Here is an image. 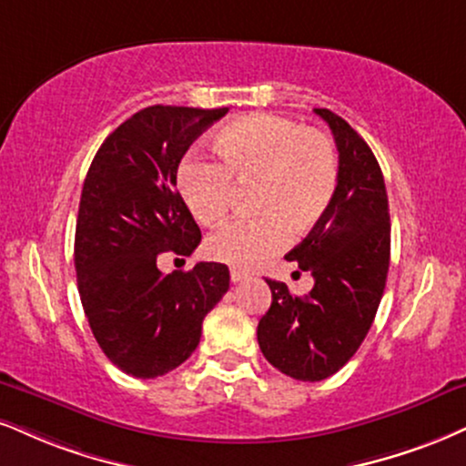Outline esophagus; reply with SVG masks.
<instances>
[{
  "label": "esophagus",
  "mask_w": 466,
  "mask_h": 466,
  "mask_svg": "<svg viewBox=\"0 0 466 466\" xmlns=\"http://www.w3.org/2000/svg\"><path fill=\"white\" fill-rule=\"evenodd\" d=\"M248 277H250V274L244 272V269H238V268L231 269V280H233V283H242V280H246Z\"/></svg>",
  "instance_id": "esophagus-1"
}]
</instances>
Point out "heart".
<instances>
[{"mask_svg": "<svg viewBox=\"0 0 466 466\" xmlns=\"http://www.w3.org/2000/svg\"><path fill=\"white\" fill-rule=\"evenodd\" d=\"M222 166L189 155L177 186L200 224L220 222L235 183L257 181L252 209L259 216L222 224L207 239L211 259L252 268L324 220L339 187V157L329 136L274 114H248L216 131Z\"/></svg>", "mask_w": 466, "mask_h": 466, "instance_id": "1", "label": "heart"}]
</instances>
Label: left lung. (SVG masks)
Instances as JSON below:
<instances>
[{
	"label": "left lung",
	"instance_id": "8db88e82",
	"mask_svg": "<svg viewBox=\"0 0 466 466\" xmlns=\"http://www.w3.org/2000/svg\"><path fill=\"white\" fill-rule=\"evenodd\" d=\"M339 151V187L329 214L287 252L315 280L307 296L266 280L272 304L257 326L266 359L285 376L318 382L352 359L376 318L391 257V220L376 155L341 116L326 107Z\"/></svg>",
	"mask_w": 466,
	"mask_h": 466
}]
</instances>
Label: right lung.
Here are the masks:
<instances>
[{
  "label": "right lung",
  "instance_id": "right-lung-1",
  "mask_svg": "<svg viewBox=\"0 0 466 466\" xmlns=\"http://www.w3.org/2000/svg\"><path fill=\"white\" fill-rule=\"evenodd\" d=\"M227 112L145 107L103 140L86 175L75 228L77 289L96 343L129 376H164L189 359L205 315L228 289L224 263L157 269L162 252L189 257L200 244L177 168Z\"/></svg>",
  "mask_w": 466,
  "mask_h": 466
}]
</instances>
